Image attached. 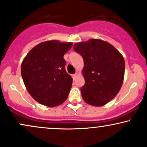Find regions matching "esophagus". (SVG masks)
Here are the masks:
<instances>
[{
	"label": "esophagus",
	"instance_id": "1",
	"mask_svg": "<svg viewBox=\"0 0 147 147\" xmlns=\"http://www.w3.org/2000/svg\"><path fill=\"white\" fill-rule=\"evenodd\" d=\"M77 76H78V74H74L73 76H72V77H73L74 80H75Z\"/></svg>",
	"mask_w": 147,
	"mask_h": 147
}]
</instances>
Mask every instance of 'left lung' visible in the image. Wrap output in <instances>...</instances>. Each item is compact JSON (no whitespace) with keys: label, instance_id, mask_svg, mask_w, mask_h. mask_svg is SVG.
<instances>
[{"label":"left lung","instance_id":"left-lung-1","mask_svg":"<svg viewBox=\"0 0 147 147\" xmlns=\"http://www.w3.org/2000/svg\"><path fill=\"white\" fill-rule=\"evenodd\" d=\"M74 49L84 60L82 99L91 106L106 104L116 97L123 82V57L112 45L101 39L76 43Z\"/></svg>","mask_w":147,"mask_h":147}]
</instances>
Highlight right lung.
<instances>
[{
  "label": "right lung",
  "instance_id": "right-lung-1",
  "mask_svg": "<svg viewBox=\"0 0 147 147\" xmlns=\"http://www.w3.org/2000/svg\"><path fill=\"white\" fill-rule=\"evenodd\" d=\"M73 43L47 41L34 47L21 65L27 90L39 104L48 107L62 104L67 98L72 78L65 70L64 54Z\"/></svg>",
  "mask_w": 147,
  "mask_h": 147
}]
</instances>
